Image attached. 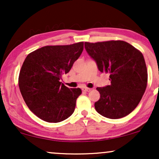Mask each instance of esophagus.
Here are the masks:
<instances>
[{
  "mask_svg": "<svg viewBox=\"0 0 159 159\" xmlns=\"http://www.w3.org/2000/svg\"><path fill=\"white\" fill-rule=\"evenodd\" d=\"M82 90L84 91V92H90L91 89L88 88V87H82Z\"/></svg>",
  "mask_w": 159,
  "mask_h": 159,
  "instance_id": "obj_1",
  "label": "esophagus"
}]
</instances>
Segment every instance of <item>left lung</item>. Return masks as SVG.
I'll return each instance as SVG.
<instances>
[{
    "label": "left lung",
    "instance_id": "obj_1",
    "mask_svg": "<svg viewBox=\"0 0 159 159\" xmlns=\"http://www.w3.org/2000/svg\"><path fill=\"white\" fill-rule=\"evenodd\" d=\"M84 45L98 70L110 74L111 85L96 88L100 93L94 105L96 111L109 119L127 116L138 106L147 88L148 75L143 54L122 40Z\"/></svg>",
    "mask_w": 159,
    "mask_h": 159
}]
</instances>
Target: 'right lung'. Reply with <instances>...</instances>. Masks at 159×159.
Wrapping results in <instances>:
<instances>
[{
    "mask_svg": "<svg viewBox=\"0 0 159 159\" xmlns=\"http://www.w3.org/2000/svg\"><path fill=\"white\" fill-rule=\"evenodd\" d=\"M84 49V42L47 45L27 56L19 72V86L25 103L36 116L59 123L75 111L80 88H68L60 80L68 73Z\"/></svg>",
    "mask_w": 159,
    "mask_h": 159,
    "instance_id": "right-lung-1",
    "label": "right lung"
}]
</instances>
